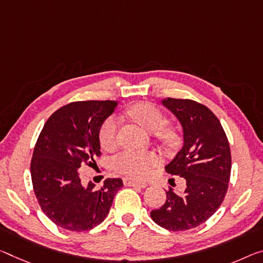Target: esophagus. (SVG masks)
I'll use <instances>...</instances> for the list:
<instances>
[{"label": "esophagus", "mask_w": 263, "mask_h": 263, "mask_svg": "<svg viewBox=\"0 0 263 263\" xmlns=\"http://www.w3.org/2000/svg\"><path fill=\"white\" fill-rule=\"evenodd\" d=\"M124 185L141 187V189H145V187H147V182L138 181V180H135V179H131V178H124Z\"/></svg>", "instance_id": "obj_1"}]
</instances>
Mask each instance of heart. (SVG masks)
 Masks as SVG:
<instances>
[{
  "label": "heart",
  "mask_w": 263,
  "mask_h": 263,
  "mask_svg": "<svg viewBox=\"0 0 263 263\" xmlns=\"http://www.w3.org/2000/svg\"><path fill=\"white\" fill-rule=\"evenodd\" d=\"M127 116L147 132L153 133L156 141L166 148H176L180 143V135L174 126L166 125L162 112L151 103L139 102L126 110ZM118 122L109 118L99 130V144L110 151L117 145ZM158 164V157L152 153L126 151L114 160V167L119 173L133 178L147 177L154 165Z\"/></svg>",
  "instance_id": "1"
}]
</instances>
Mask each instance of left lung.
<instances>
[{
	"mask_svg": "<svg viewBox=\"0 0 263 263\" xmlns=\"http://www.w3.org/2000/svg\"><path fill=\"white\" fill-rule=\"evenodd\" d=\"M177 117L184 132V146L165 166L166 172L182 177L186 190L166 192V201L151 218L173 232L195 228L213 215L228 190L232 157L220 120L207 106L191 99H162Z\"/></svg>",
	"mask_w": 263,
	"mask_h": 263,
	"instance_id": "1",
	"label": "left lung"
}]
</instances>
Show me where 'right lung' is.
<instances>
[{
  "label": "right lung",
  "mask_w": 263,
  "mask_h": 263,
  "mask_svg": "<svg viewBox=\"0 0 263 263\" xmlns=\"http://www.w3.org/2000/svg\"><path fill=\"white\" fill-rule=\"evenodd\" d=\"M115 101L73 102L49 117L36 141L30 164L32 187L44 214L72 232L90 231L104 221L119 178H109L101 189L82 184L81 167L101 156L99 130L114 114Z\"/></svg>",
  "instance_id": "obj_1"
}]
</instances>
